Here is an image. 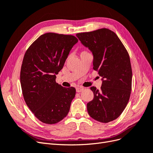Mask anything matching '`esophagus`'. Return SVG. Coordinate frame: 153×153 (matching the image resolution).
<instances>
[{
	"instance_id": "34e87169",
	"label": "esophagus",
	"mask_w": 153,
	"mask_h": 153,
	"mask_svg": "<svg viewBox=\"0 0 153 153\" xmlns=\"http://www.w3.org/2000/svg\"><path fill=\"white\" fill-rule=\"evenodd\" d=\"M84 88H82V87H77V88H76V91L77 92H82L83 90H84Z\"/></svg>"
}]
</instances>
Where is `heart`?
Returning a JSON list of instances; mask_svg holds the SVG:
<instances>
[{
	"mask_svg": "<svg viewBox=\"0 0 153 153\" xmlns=\"http://www.w3.org/2000/svg\"><path fill=\"white\" fill-rule=\"evenodd\" d=\"M85 52H82V53H85Z\"/></svg>",
	"mask_w": 153,
	"mask_h": 153,
	"instance_id": "obj_1",
	"label": "heart"
}]
</instances>
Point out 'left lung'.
<instances>
[{"label": "left lung", "instance_id": "left-lung-1", "mask_svg": "<svg viewBox=\"0 0 153 153\" xmlns=\"http://www.w3.org/2000/svg\"><path fill=\"white\" fill-rule=\"evenodd\" d=\"M76 36L93 54V69L103 80L100 90L91 87L94 98L87 104L88 114L101 123L112 121L122 114L131 94L132 69L128 51L116 34L108 29Z\"/></svg>", "mask_w": 153, "mask_h": 153}]
</instances>
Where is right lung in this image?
Listing matches in <instances>:
<instances>
[{
  "label": "right lung",
  "instance_id": "1",
  "mask_svg": "<svg viewBox=\"0 0 153 153\" xmlns=\"http://www.w3.org/2000/svg\"><path fill=\"white\" fill-rule=\"evenodd\" d=\"M78 39L72 35L48 32L40 36L27 50L20 71V83L27 105L40 121L53 124L68 115L75 88L55 82Z\"/></svg>",
  "mask_w": 153,
  "mask_h": 153
}]
</instances>
